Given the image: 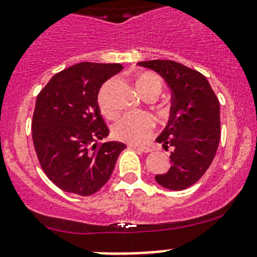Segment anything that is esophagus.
<instances>
[{
    "label": "esophagus",
    "instance_id": "34e87169",
    "mask_svg": "<svg viewBox=\"0 0 257 257\" xmlns=\"http://www.w3.org/2000/svg\"><path fill=\"white\" fill-rule=\"evenodd\" d=\"M131 148L136 149L139 151H143V153H151L153 151V149L149 148V146H131Z\"/></svg>",
    "mask_w": 257,
    "mask_h": 257
}]
</instances>
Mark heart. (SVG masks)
I'll return each mask as SVG.
<instances>
[{
	"mask_svg": "<svg viewBox=\"0 0 257 257\" xmlns=\"http://www.w3.org/2000/svg\"><path fill=\"white\" fill-rule=\"evenodd\" d=\"M136 88L143 97H156L163 89V80L153 72H141L136 75ZM98 107L101 113L107 118L116 116V111L109 104L106 96V88H102L98 94ZM155 118L146 112L127 113L113 126L114 139L131 145L143 144L153 135Z\"/></svg>",
	"mask_w": 257,
	"mask_h": 257,
	"instance_id": "obj_1",
	"label": "heart"
}]
</instances>
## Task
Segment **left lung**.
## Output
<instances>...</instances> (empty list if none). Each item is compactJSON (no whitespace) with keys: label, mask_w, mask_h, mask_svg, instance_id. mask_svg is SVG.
<instances>
[{"label":"left lung","mask_w":257,"mask_h":257,"mask_svg":"<svg viewBox=\"0 0 257 257\" xmlns=\"http://www.w3.org/2000/svg\"><path fill=\"white\" fill-rule=\"evenodd\" d=\"M164 78L172 90L168 124L156 138L164 149L173 148L172 167L155 180L170 190L197 183L211 167L221 139L219 102L203 74L173 60L138 63Z\"/></svg>","instance_id":"left-lung-1"}]
</instances>
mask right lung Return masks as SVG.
<instances>
[{"label": "right lung", "instance_id": "1", "mask_svg": "<svg viewBox=\"0 0 257 257\" xmlns=\"http://www.w3.org/2000/svg\"><path fill=\"white\" fill-rule=\"evenodd\" d=\"M121 69L116 63H78L57 73L38 94L34 146L46 177L64 192H98L126 149L118 141L101 143L109 130L97 102L102 84Z\"/></svg>", "mask_w": 257, "mask_h": 257}]
</instances>
